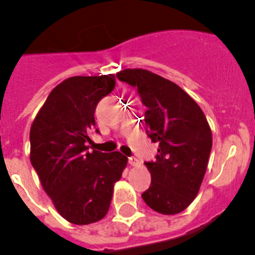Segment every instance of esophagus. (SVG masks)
Instances as JSON below:
<instances>
[{
    "instance_id": "obj_1",
    "label": "esophagus",
    "mask_w": 255,
    "mask_h": 255,
    "mask_svg": "<svg viewBox=\"0 0 255 255\" xmlns=\"http://www.w3.org/2000/svg\"><path fill=\"white\" fill-rule=\"evenodd\" d=\"M128 163H129L130 166H138L139 165V160L137 158V157L132 156V157H128Z\"/></svg>"
}]
</instances>
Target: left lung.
Instances as JSON below:
<instances>
[{"label": "left lung", "instance_id": "obj_1", "mask_svg": "<svg viewBox=\"0 0 255 255\" xmlns=\"http://www.w3.org/2000/svg\"><path fill=\"white\" fill-rule=\"evenodd\" d=\"M117 78L137 90L147 108V135L160 144L154 160L144 162L151 172L144 203L165 215L181 213L196 197L208 167L213 138L205 114L177 84L151 71L126 69Z\"/></svg>", "mask_w": 255, "mask_h": 255}]
</instances>
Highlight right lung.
Wrapping results in <instances>:
<instances>
[{"mask_svg": "<svg viewBox=\"0 0 255 255\" xmlns=\"http://www.w3.org/2000/svg\"><path fill=\"white\" fill-rule=\"evenodd\" d=\"M114 85L113 75L69 78L51 90L31 126V165L56 210L73 224L106 216L114 182L127 166L120 152L89 149L97 104Z\"/></svg>", "mask_w": 255, "mask_h": 255, "instance_id": "1", "label": "right lung"}]
</instances>
